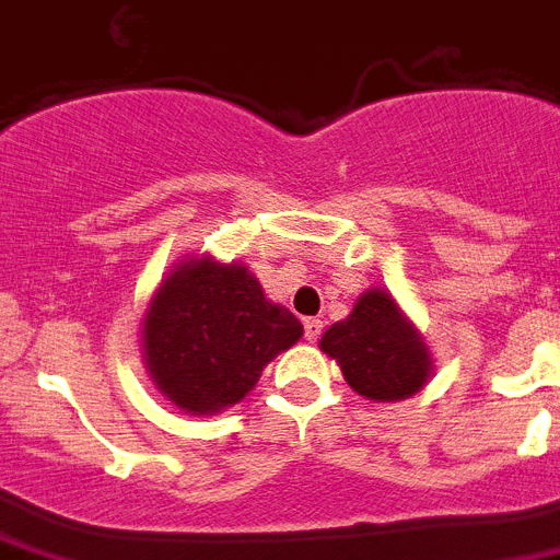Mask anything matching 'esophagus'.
<instances>
[{
  "label": "esophagus",
  "mask_w": 560,
  "mask_h": 560,
  "mask_svg": "<svg viewBox=\"0 0 560 560\" xmlns=\"http://www.w3.org/2000/svg\"><path fill=\"white\" fill-rule=\"evenodd\" d=\"M303 334H306V341H317L319 334H323V319L317 317L303 319Z\"/></svg>",
  "instance_id": "34e87169"
}]
</instances>
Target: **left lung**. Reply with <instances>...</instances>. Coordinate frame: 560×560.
I'll list each match as a JSON object with an SVG mask.
<instances>
[{
	"mask_svg": "<svg viewBox=\"0 0 560 560\" xmlns=\"http://www.w3.org/2000/svg\"><path fill=\"white\" fill-rule=\"evenodd\" d=\"M319 350L339 363L347 385L363 399H410L435 374L421 330L380 287L358 295L352 312L325 330Z\"/></svg>",
	"mask_w": 560,
	"mask_h": 560,
	"instance_id": "8db88e82",
	"label": "left lung"
}]
</instances>
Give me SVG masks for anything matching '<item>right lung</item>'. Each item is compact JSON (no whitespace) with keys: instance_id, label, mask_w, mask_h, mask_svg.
<instances>
[{"instance_id":"add662e5","label":"right lung","mask_w":560,"mask_h":560,"mask_svg":"<svg viewBox=\"0 0 560 560\" xmlns=\"http://www.w3.org/2000/svg\"><path fill=\"white\" fill-rule=\"evenodd\" d=\"M301 336V319L268 301L246 265L202 254L172 262L155 287L142 319V358L177 410L215 416L237 405Z\"/></svg>"}]
</instances>
